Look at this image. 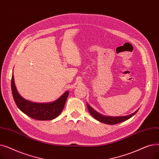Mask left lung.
Here are the masks:
<instances>
[{
  "label": "left lung",
  "instance_id": "8db88e82",
  "mask_svg": "<svg viewBox=\"0 0 159 159\" xmlns=\"http://www.w3.org/2000/svg\"><path fill=\"white\" fill-rule=\"evenodd\" d=\"M87 107L91 115L93 117H94L95 119H97V120L100 121L101 122L107 124H111V125L120 123L123 121H125L130 119L133 115H135L137 112L139 111L138 110L135 112H134L131 115H129L127 116H106L98 113L97 111L94 110L88 104H87Z\"/></svg>",
  "mask_w": 159,
  "mask_h": 159
}]
</instances>
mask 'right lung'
Segmentation results:
<instances>
[{
    "mask_svg": "<svg viewBox=\"0 0 159 159\" xmlns=\"http://www.w3.org/2000/svg\"><path fill=\"white\" fill-rule=\"evenodd\" d=\"M11 91L15 104L24 113L31 118L39 120H49L55 119L61 114L69 95L67 91L55 101L50 103L33 102L22 97L16 90L13 73L11 78Z\"/></svg>",
    "mask_w": 159,
    "mask_h": 159,
    "instance_id": "add662e5",
    "label": "right lung"
}]
</instances>
